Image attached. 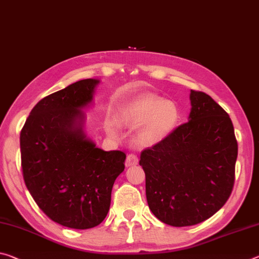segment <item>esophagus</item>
<instances>
[{
  "mask_svg": "<svg viewBox=\"0 0 259 259\" xmlns=\"http://www.w3.org/2000/svg\"><path fill=\"white\" fill-rule=\"evenodd\" d=\"M138 163V158L137 155L135 154H129L125 159V166L126 167H131V166H136Z\"/></svg>",
  "mask_w": 259,
  "mask_h": 259,
  "instance_id": "obj_1",
  "label": "esophagus"
}]
</instances>
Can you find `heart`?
<instances>
[{
    "label": "heart",
    "mask_w": 259,
    "mask_h": 259,
    "mask_svg": "<svg viewBox=\"0 0 259 259\" xmlns=\"http://www.w3.org/2000/svg\"><path fill=\"white\" fill-rule=\"evenodd\" d=\"M118 116L129 128H139L136 134L139 145L153 146L173 133L179 123L180 112L173 101L154 94H142L125 102L118 110ZM105 129L109 135H115L116 123L108 118Z\"/></svg>",
    "instance_id": "heart-1"
}]
</instances>
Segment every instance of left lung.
<instances>
[{"mask_svg":"<svg viewBox=\"0 0 259 259\" xmlns=\"http://www.w3.org/2000/svg\"><path fill=\"white\" fill-rule=\"evenodd\" d=\"M190 104L188 122L139 160L150 210L174 227L210 218L234 186L237 142L231 117L204 92L191 90Z\"/></svg>","mask_w":259,"mask_h":259,"instance_id":"left-lung-1","label":"left lung"}]
</instances>
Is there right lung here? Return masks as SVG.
<instances>
[{"mask_svg":"<svg viewBox=\"0 0 259 259\" xmlns=\"http://www.w3.org/2000/svg\"><path fill=\"white\" fill-rule=\"evenodd\" d=\"M99 79L78 80L44 98L20 133L23 176L35 203L53 221L75 229L100 225L107 215L125 153L104 151L85 133L84 110Z\"/></svg>","mask_w":259,"mask_h":259,"instance_id":"right-lung-1","label":"right lung"}]
</instances>
